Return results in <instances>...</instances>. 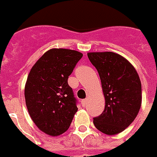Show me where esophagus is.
I'll return each mask as SVG.
<instances>
[{
	"mask_svg": "<svg viewBox=\"0 0 157 157\" xmlns=\"http://www.w3.org/2000/svg\"><path fill=\"white\" fill-rule=\"evenodd\" d=\"M86 102H87V99H82V100H81V104H82V106H83V107H85V106H86Z\"/></svg>",
	"mask_w": 157,
	"mask_h": 157,
	"instance_id": "1",
	"label": "esophagus"
}]
</instances>
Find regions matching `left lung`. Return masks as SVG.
I'll return each instance as SVG.
<instances>
[{
    "mask_svg": "<svg viewBox=\"0 0 157 157\" xmlns=\"http://www.w3.org/2000/svg\"><path fill=\"white\" fill-rule=\"evenodd\" d=\"M100 77L105 108L94 118V124L103 134L124 131L136 118L141 107V81L133 65L113 52L87 54Z\"/></svg>",
    "mask_w": 157,
    "mask_h": 157,
    "instance_id": "8db88e82",
    "label": "left lung"
}]
</instances>
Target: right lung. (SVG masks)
<instances>
[{"instance_id": "add662e5", "label": "right lung", "mask_w": 157, "mask_h": 157, "mask_svg": "<svg viewBox=\"0 0 157 157\" xmlns=\"http://www.w3.org/2000/svg\"><path fill=\"white\" fill-rule=\"evenodd\" d=\"M83 54L67 49H51L32 67L24 90L28 113L41 131L58 136L68 129L77 112L68 76Z\"/></svg>"}]
</instances>
